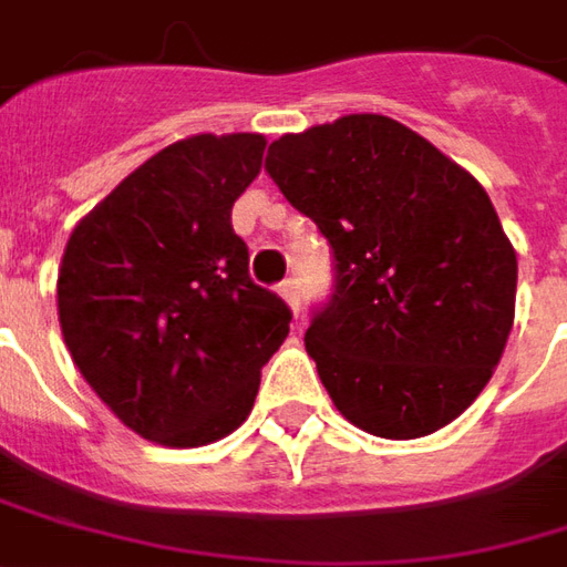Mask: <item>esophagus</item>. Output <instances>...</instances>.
<instances>
[{"instance_id": "esophagus-1", "label": "esophagus", "mask_w": 567, "mask_h": 567, "mask_svg": "<svg viewBox=\"0 0 567 567\" xmlns=\"http://www.w3.org/2000/svg\"><path fill=\"white\" fill-rule=\"evenodd\" d=\"M280 296L287 299L290 311L299 318V311H302V290H299V280H296V277H287V280L280 284Z\"/></svg>"}]
</instances>
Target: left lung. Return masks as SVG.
Masks as SVG:
<instances>
[{
  "mask_svg": "<svg viewBox=\"0 0 567 567\" xmlns=\"http://www.w3.org/2000/svg\"><path fill=\"white\" fill-rule=\"evenodd\" d=\"M265 172L333 249L306 351L336 410L395 441L454 423L515 318L518 261L485 187L380 113L280 135Z\"/></svg>",
  "mask_w": 567,
  "mask_h": 567,
  "instance_id": "8db88e82",
  "label": "left lung"
}]
</instances>
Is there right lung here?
<instances>
[{
  "label": "right lung",
  "mask_w": 567,
  "mask_h": 567,
  "mask_svg": "<svg viewBox=\"0 0 567 567\" xmlns=\"http://www.w3.org/2000/svg\"><path fill=\"white\" fill-rule=\"evenodd\" d=\"M265 135H190L126 175L73 228L58 321L73 364L120 423L163 447L231 435L292 311L252 284L231 206Z\"/></svg>",
  "instance_id": "add662e5"
}]
</instances>
